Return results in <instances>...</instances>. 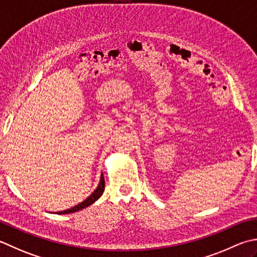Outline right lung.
Listing matches in <instances>:
<instances>
[{
	"label": "right lung",
	"mask_w": 257,
	"mask_h": 257,
	"mask_svg": "<svg viewBox=\"0 0 257 257\" xmlns=\"http://www.w3.org/2000/svg\"><path fill=\"white\" fill-rule=\"evenodd\" d=\"M103 190H104V178H103V175L101 174V177H100V183L98 185V187L95 188L94 192L90 195L87 199H84L82 203L75 205L72 208L67 209V210H62V212H58L57 214H70V213L78 212V210H81L85 207H88V206L93 204L95 200H98L100 197H101V195L103 194Z\"/></svg>",
	"instance_id": "right-lung-1"
}]
</instances>
